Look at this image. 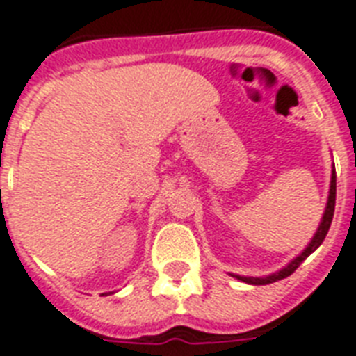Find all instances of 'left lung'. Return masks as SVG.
<instances>
[{"label": "left lung", "mask_w": 356, "mask_h": 356, "mask_svg": "<svg viewBox=\"0 0 356 356\" xmlns=\"http://www.w3.org/2000/svg\"><path fill=\"white\" fill-rule=\"evenodd\" d=\"M334 202H337V172H334V167H332V175H331V189H329V198H327V206H325V213H323L322 222H320V227H318V232L314 233V237L309 243L303 252L296 259H292L291 263L286 264L285 268H281L280 272H275V274H270L266 277H246V275H235L232 274L233 277H237L238 281H244V283H248V285H268V283H274V281L285 280L289 275L294 272L298 266H300L303 261H305L309 255L314 252V250L323 243V238H325L327 232H329V227H331L332 222V215H334Z\"/></svg>", "instance_id": "left-lung-1"}]
</instances>
